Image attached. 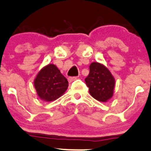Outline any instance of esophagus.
Here are the masks:
<instances>
[{"label": "esophagus", "mask_w": 151, "mask_h": 151, "mask_svg": "<svg viewBox=\"0 0 151 151\" xmlns=\"http://www.w3.org/2000/svg\"><path fill=\"white\" fill-rule=\"evenodd\" d=\"M77 78H78V77H71L68 78V80L69 83H71L73 82V81H74V80H77Z\"/></svg>", "instance_id": "34e87169"}]
</instances>
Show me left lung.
Returning <instances> with one entry per match:
<instances>
[{
	"instance_id": "obj_1",
	"label": "left lung",
	"mask_w": 151,
	"mask_h": 151,
	"mask_svg": "<svg viewBox=\"0 0 151 151\" xmlns=\"http://www.w3.org/2000/svg\"><path fill=\"white\" fill-rule=\"evenodd\" d=\"M89 70L85 81L90 95L97 101L107 102L113 96L115 78L107 68L97 62L90 64Z\"/></svg>"
}]
</instances>
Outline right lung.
<instances>
[{"mask_svg": "<svg viewBox=\"0 0 151 151\" xmlns=\"http://www.w3.org/2000/svg\"><path fill=\"white\" fill-rule=\"evenodd\" d=\"M33 84L38 96L46 102L58 99L68 86L67 79L53 64L42 68L36 75Z\"/></svg>", "mask_w": 151, "mask_h": 151, "instance_id": "add662e5", "label": "right lung"}]
</instances>
